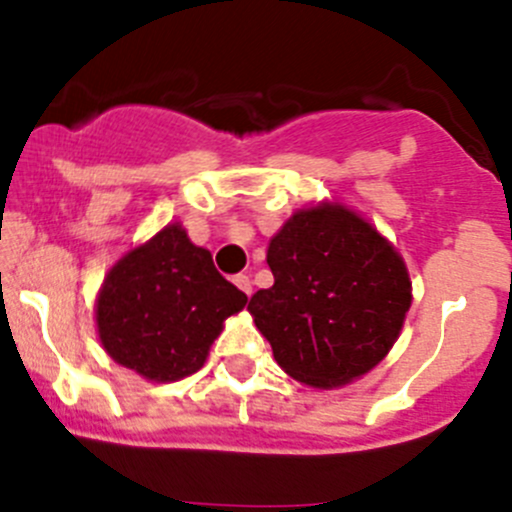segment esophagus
Returning <instances> with one entry per match:
<instances>
[{"mask_svg":"<svg viewBox=\"0 0 512 512\" xmlns=\"http://www.w3.org/2000/svg\"><path fill=\"white\" fill-rule=\"evenodd\" d=\"M232 282H235L237 289H242L245 294H252V280L247 275H237Z\"/></svg>","mask_w":512,"mask_h":512,"instance_id":"1","label":"esophagus"}]
</instances>
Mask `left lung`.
Masks as SVG:
<instances>
[{"mask_svg":"<svg viewBox=\"0 0 512 512\" xmlns=\"http://www.w3.org/2000/svg\"><path fill=\"white\" fill-rule=\"evenodd\" d=\"M267 265L275 285L252 294L247 309L292 379L337 389L399 339L411 307L404 257L347 205L297 210L270 240Z\"/></svg>","mask_w":512,"mask_h":512,"instance_id":"left-lung-1","label":"left lung"}]
</instances>
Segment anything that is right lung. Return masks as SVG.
Listing matches in <instances>:
<instances>
[{
	"instance_id": "right-lung-1",
	"label": "right lung",
	"mask_w": 512,
	"mask_h": 512,
	"mask_svg": "<svg viewBox=\"0 0 512 512\" xmlns=\"http://www.w3.org/2000/svg\"><path fill=\"white\" fill-rule=\"evenodd\" d=\"M247 304L205 247L170 223L108 270L96 297L103 349L148 381H178L205 364L223 322Z\"/></svg>"
}]
</instances>
